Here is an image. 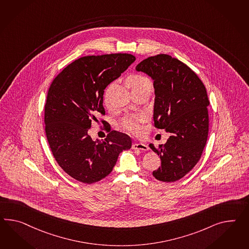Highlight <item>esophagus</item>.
Listing matches in <instances>:
<instances>
[{"mask_svg":"<svg viewBox=\"0 0 249 249\" xmlns=\"http://www.w3.org/2000/svg\"><path fill=\"white\" fill-rule=\"evenodd\" d=\"M132 148L134 150H141V151H148L149 147L146 143H142V142H134L132 145Z\"/></svg>","mask_w":249,"mask_h":249,"instance_id":"34e87169","label":"esophagus"}]
</instances>
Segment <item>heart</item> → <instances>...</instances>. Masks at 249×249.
<instances>
[{"label": "heart", "instance_id": "heart-1", "mask_svg": "<svg viewBox=\"0 0 249 249\" xmlns=\"http://www.w3.org/2000/svg\"><path fill=\"white\" fill-rule=\"evenodd\" d=\"M127 84L128 86L131 88V89L133 90L151 83L147 77L141 75H134L128 78ZM121 127L129 134H139L142 130L140 118H137L134 116L125 117L121 122Z\"/></svg>", "mask_w": 249, "mask_h": 249}]
</instances>
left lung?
Segmentation results:
<instances>
[{"instance_id":"left-lung-1","label":"left lung","mask_w":249,"mask_h":249,"mask_svg":"<svg viewBox=\"0 0 249 249\" xmlns=\"http://www.w3.org/2000/svg\"><path fill=\"white\" fill-rule=\"evenodd\" d=\"M135 70L153 80L154 126L171 134L158 149L149 145L160 158L153 177L174 182L192 171L204 150L210 105L206 88L187 65L166 54L147 57Z\"/></svg>"}]
</instances>
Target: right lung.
<instances>
[{
	"mask_svg": "<svg viewBox=\"0 0 249 249\" xmlns=\"http://www.w3.org/2000/svg\"><path fill=\"white\" fill-rule=\"evenodd\" d=\"M134 60L133 55L123 53L80 57L51 83L45 105L47 139L58 165L80 182L91 184L106 178L120 153L132 146L127 134L111 131L105 140H93L89 130L98 115L106 114V88ZM104 124L110 131L108 124Z\"/></svg>",
	"mask_w": 249,
	"mask_h": 249,
	"instance_id": "add662e5",
	"label": "right lung"
}]
</instances>
